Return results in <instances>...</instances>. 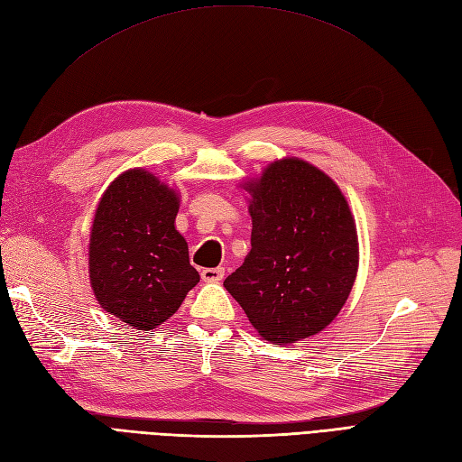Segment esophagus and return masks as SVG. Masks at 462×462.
I'll return each mask as SVG.
<instances>
[{
  "mask_svg": "<svg viewBox=\"0 0 462 462\" xmlns=\"http://www.w3.org/2000/svg\"><path fill=\"white\" fill-rule=\"evenodd\" d=\"M223 275H226V270H223V268H204L200 272V277L204 279V282H208V283L221 282Z\"/></svg>",
  "mask_w": 462,
  "mask_h": 462,
  "instance_id": "esophagus-1",
  "label": "esophagus"
}]
</instances>
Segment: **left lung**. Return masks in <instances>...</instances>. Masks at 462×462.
I'll list each match as a JSON object with an SVG mask.
<instances>
[{"label":"left lung","instance_id":"left-lung-1","mask_svg":"<svg viewBox=\"0 0 462 462\" xmlns=\"http://www.w3.org/2000/svg\"><path fill=\"white\" fill-rule=\"evenodd\" d=\"M253 217L248 256L223 285L263 339L291 345L329 326L358 270L355 217L341 189L299 158L243 185Z\"/></svg>","mask_w":462,"mask_h":462}]
</instances>
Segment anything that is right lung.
<instances>
[{
	"instance_id": "1",
	"label": "right lung",
	"mask_w": 462,
	"mask_h": 462,
	"mask_svg": "<svg viewBox=\"0 0 462 462\" xmlns=\"http://www.w3.org/2000/svg\"><path fill=\"white\" fill-rule=\"evenodd\" d=\"M177 212V192L144 170L121 173L96 208L90 285L102 309L134 329L170 319L200 282L175 229Z\"/></svg>"
}]
</instances>
